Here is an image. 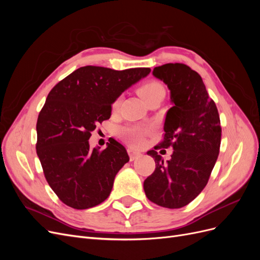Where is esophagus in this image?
<instances>
[{"mask_svg": "<svg viewBox=\"0 0 260 260\" xmlns=\"http://www.w3.org/2000/svg\"><path fill=\"white\" fill-rule=\"evenodd\" d=\"M128 154H129V156H130V160H131V161L136 160V159L139 158V157L142 156V154H141L140 152H137V151H135V149H132V148H129V149H128Z\"/></svg>", "mask_w": 260, "mask_h": 260, "instance_id": "1", "label": "esophagus"}]
</instances>
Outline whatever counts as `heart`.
Masks as SVG:
<instances>
[{"mask_svg":"<svg viewBox=\"0 0 260 260\" xmlns=\"http://www.w3.org/2000/svg\"><path fill=\"white\" fill-rule=\"evenodd\" d=\"M160 91H164V86L161 85L160 82L156 81V80H149L138 89L139 95L142 98L145 102H147L152 96H154L156 93H158ZM117 105V102L114 104V106ZM121 135L123 138L127 139L131 144L135 145H140L143 143V139H144V131L142 128L138 127V125H133V127H128L121 130Z\"/></svg>","mask_w":260,"mask_h":260,"instance_id":"1","label":"heart"}]
</instances>
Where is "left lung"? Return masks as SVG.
<instances>
[{
    "label": "left lung",
    "instance_id": "left-lung-1",
    "mask_svg": "<svg viewBox=\"0 0 260 260\" xmlns=\"http://www.w3.org/2000/svg\"><path fill=\"white\" fill-rule=\"evenodd\" d=\"M153 76L167 84L174 105L166 114L164 140L155 149L172 147L174 152L166 162L154 149L147 152L156 168L144 181V192L158 206L181 208L208 182L221 143L220 118L202 77L188 66L165 64L155 67Z\"/></svg>",
    "mask_w": 260,
    "mask_h": 260
}]
</instances>
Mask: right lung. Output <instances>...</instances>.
Here are the masks:
<instances>
[{"instance_id":"add662e5","label":"right lung","mask_w":260,"mask_h":260,"mask_svg":"<svg viewBox=\"0 0 260 260\" xmlns=\"http://www.w3.org/2000/svg\"><path fill=\"white\" fill-rule=\"evenodd\" d=\"M149 73V68L84 66L49 93L37 121V154L49 185L67 206L91 208L111 194L129 156L116 140L103 151L91 149V132L109 119L121 93Z\"/></svg>"}]
</instances>
